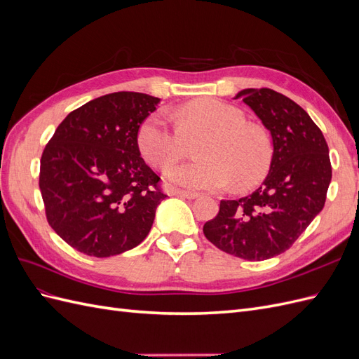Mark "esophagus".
<instances>
[{
	"instance_id": "esophagus-1",
	"label": "esophagus",
	"mask_w": 359,
	"mask_h": 359,
	"mask_svg": "<svg viewBox=\"0 0 359 359\" xmlns=\"http://www.w3.org/2000/svg\"><path fill=\"white\" fill-rule=\"evenodd\" d=\"M173 194L180 198H186V199H196L199 194L194 191H186V190H173Z\"/></svg>"
}]
</instances>
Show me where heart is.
<instances>
[{"label":"heart","mask_w":359,"mask_h":359,"mask_svg":"<svg viewBox=\"0 0 359 359\" xmlns=\"http://www.w3.org/2000/svg\"><path fill=\"white\" fill-rule=\"evenodd\" d=\"M177 128L161 115L139 127L137 148L151 166L168 172L182 157L186 140L201 137L194 149L199 160L170 172V181L198 190H222L233 182L244 190L265 177L273 147L264 128L245 123L238 107L217 99H198L173 111Z\"/></svg>","instance_id":"1"}]
</instances>
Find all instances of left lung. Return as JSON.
Here are the masks:
<instances>
[{
	"instance_id": "obj_1",
	"label": "left lung",
	"mask_w": 359,
	"mask_h": 359,
	"mask_svg": "<svg viewBox=\"0 0 359 359\" xmlns=\"http://www.w3.org/2000/svg\"><path fill=\"white\" fill-rule=\"evenodd\" d=\"M240 97L273 137L269 173L248 196L222 201L203 235L224 253L265 260L285 253L322 211L332 177L330 149L320 128L289 97L269 88H247Z\"/></svg>"
}]
</instances>
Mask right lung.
<instances>
[{
	"label": "right lung",
	"instance_id": "right-lung-1",
	"mask_svg": "<svg viewBox=\"0 0 359 359\" xmlns=\"http://www.w3.org/2000/svg\"><path fill=\"white\" fill-rule=\"evenodd\" d=\"M160 99L119 91L72 111L40 158L46 220L78 252L109 257L145 240L158 203L160 178L137 148V132Z\"/></svg>",
	"mask_w": 359,
	"mask_h": 359
}]
</instances>
